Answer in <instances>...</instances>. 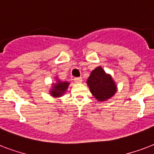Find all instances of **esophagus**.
<instances>
[{"label":"esophagus","instance_id":"1","mask_svg":"<svg viewBox=\"0 0 154 154\" xmlns=\"http://www.w3.org/2000/svg\"><path fill=\"white\" fill-rule=\"evenodd\" d=\"M74 82H76V83H82V78L81 77H75Z\"/></svg>","mask_w":154,"mask_h":154}]
</instances>
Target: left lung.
<instances>
[{"instance_id": "8db88e82", "label": "left lung", "mask_w": 154, "mask_h": 154, "mask_svg": "<svg viewBox=\"0 0 154 154\" xmlns=\"http://www.w3.org/2000/svg\"><path fill=\"white\" fill-rule=\"evenodd\" d=\"M87 84L92 94L100 101L110 98L116 92V85L111 76L105 74L101 67H97L92 71Z\"/></svg>"}]
</instances>
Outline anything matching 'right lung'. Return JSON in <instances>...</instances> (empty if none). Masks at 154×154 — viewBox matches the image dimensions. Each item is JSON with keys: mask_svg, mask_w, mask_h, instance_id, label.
Listing matches in <instances>:
<instances>
[{"mask_svg": "<svg viewBox=\"0 0 154 154\" xmlns=\"http://www.w3.org/2000/svg\"><path fill=\"white\" fill-rule=\"evenodd\" d=\"M69 84V83H68V82H62L58 81L57 84L53 85V89L50 92V94H52V96L55 97H60L61 95H63V94L65 93V90L68 89Z\"/></svg>", "mask_w": 154, "mask_h": 154, "instance_id": "right-lung-1", "label": "right lung"}]
</instances>
